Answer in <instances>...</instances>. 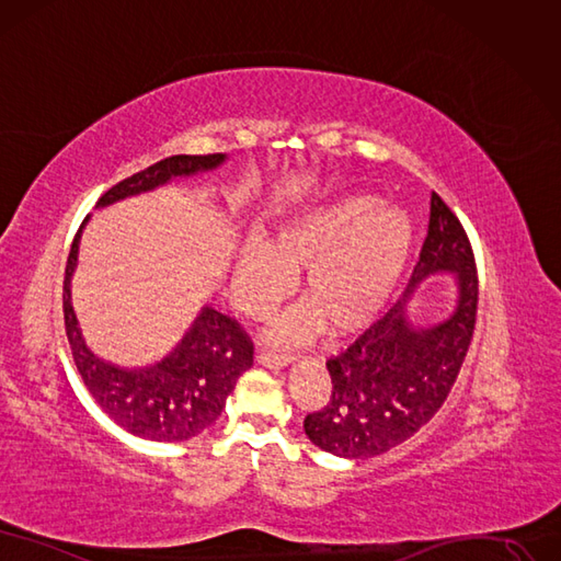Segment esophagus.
Instances as JSON below:
<instances>
[{
    "mask_svg": "<svg viewBox=\"0 0 561 561\" xmlns=\"http://www.w3.org/2000/svg\"><path fill=\"white\" fill-rule=\"evenodd\" d=\"M256 360L265 367H286L288 363H291V356L288 354H275V351H261V354L256 356Z\"/></svg>",
    "mask_w": 561,
    "mask_h": 561,
    "instance_id": "obj_1",
    "label": "esophagus"
}]
</instances>
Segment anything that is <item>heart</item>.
<instances>
[{
  "label": "heart",
  "mask_w": 561,
  "mask_h": 561,
  "mask_svg": "<svg viewBox=\"0 0 561 561\" xmlns=\"http://www.w3.org/2000/svg\"><path fill=\"white\" fill-rule=\"evenodd\" d=\"M416 226L379 196L346 194L273 226L265 242L247 236L233 259L236 302L265 317L300 273L302 300L279 317L270 337L284 344L312 340L328 328L342 337L375 321L400 286L413 254Z\"/></svg>",
  "instance_id": "obj_1"
}]
</instances>
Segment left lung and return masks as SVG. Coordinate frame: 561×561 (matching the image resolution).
<instances>
[{"label": "left lung", "mask_w": 561, "mask_h": 561, "mask_svg": "<svg viewBox=\"0 0 561 561\" xmlns=\"http://www.w3.org/2000/svg\"><path fill=\"white\" fill-rule=\"evenodd\" d=\"M432 274H453L454 312L416 324L408 309ZM479 277L460 219L432 192L430 226L404 296L390 312L325 367L333 390L321 411L307 413L305 434L337 458H375L413 437L448 398L471 344Z\"/></svg>", "instance_id": "obj_1"}]
</instances>
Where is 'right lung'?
I'll list each match as a JSON object with an SVG mask.
<instances>
[{
	"mask_svg": "<svg viewBox=\"0 0 561 561\" xmlns=\"http://www.w3.org/2000/svg\"><path fill=\"white\" fill-rule=\"evenodd\" d=\"M226 161V154L163 159L103 194L96 207L152 192L171 180L210 173ZM80 224L67 259L65 273V323L73 360L94 402L127 432L150 442H186L210 427L226 407L236 381L254 363V346L240 325L203 305L182 340L161 360L142 367H124L96 356L78 323L71 279L78 267L82 228Z\"/></svg>",
	"mask_w": 561,
	"mask_h": 561,
	"instance_id": "1",
	"label": "right lung"
}]
</instances>
